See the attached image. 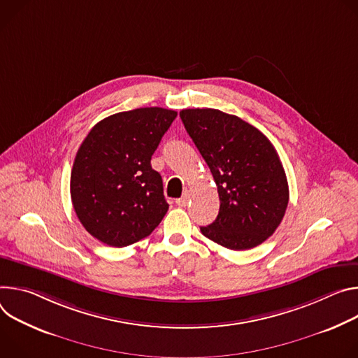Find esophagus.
Returning a JSON list of instances; mask_svg holds the SVG:
<instances>
[{"instance_id":"esophagus-1","label":"esophagus","mask_w":358,"mask_h":358,"mask_svg":"<svg viewBox=\"0 0 358 358\" xmlns=\"http://www.w3.org/2000/svg\"><path fill=\"white\" fill-rule=\"evenodd\" d=\"M189 201H190V193L186 190V192L183 193V196L180 197V199H178V201H176V205H178V206H180V208H185V206L187 205V202H189Z\"/></svg>"}]
</instances>
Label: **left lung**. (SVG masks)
I'll use <instances>...</instances> for the list:
<instances>
[{
    "instance_id": "8db88e82",
    "label": "left lung",
    "mask_w": 358,
    "mask_h": 358,
    "mask_svg": "<svg viewBox=\"0 0 358 358\" xmlns=\"http://www.w3.org/2000/svg\"><path fill=\"white\" fill-rule=\"evenodd\" d=\"M179 115L219 193V215L201 227L202 234L231 250L259 246L279 227L289 203L287 178L274 146L257 128L219 109Z\"/></svg>"
}]
</instances>
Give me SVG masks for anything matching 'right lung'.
Returning a JSON list of instances; mask_svg holds the SVG:
<instances>
[{
    "label": "right lung",
    "instance_id": "obj_1",
    "mask_svg": "<svg viewBox=\"0 0 358 358\" xmlns=\"http://www.w3.org/2000/svg\"><path fill=\"white\" fill-rule=\"evenodd\" d=\"M178 112L138 108L98 122L79 146L71 172L75 213L99 242L125 248L149 236L169 205L150 159Z\"/></svg>",
    "mask_w": 358,
    "mask_h": 358
}]
</instances>
